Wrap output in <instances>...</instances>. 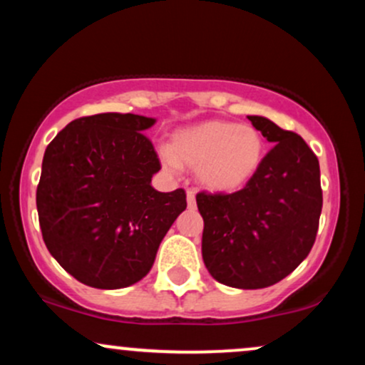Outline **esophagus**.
Masks as SVG:
<instances>
[{
	"label": "esophagus",
	"instance_id": "34e87169",
	"mask_svg": "<svg viewBox=\"0 0 365 365\" xmlns=\"http://www.w3.org/2000/svg\"><path fill=\"white\" fill-rule=\"evenodd\" d=\"M187 204L190 209L195 207V190H192V188L187 190Z\"/></svg>",
	"mask_w": 365,
	"mask_h": 365
}]
</instances>
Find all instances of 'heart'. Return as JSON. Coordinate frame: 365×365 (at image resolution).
I'll list each match as a JSON object with an SVG mask.
<instances>
[{
  "mask_svg": "<svg viewBox=\"0 0 365 365\" xmlns=\"http://www.w3.org/2000/svg\"><path fill=\"white\" fill-rule=\"evenodd\" d=\"M264 154L266 142L252 125L209 120L177 130L170 149L161 150V161L168 170L195 168L207 190L235 192L255 177Z\"/></svg>",
  "mask_w": 365,
  "mask_h": 365,
  "instance_id": "heart-1",
  "label": "heart"
}]
</instances>
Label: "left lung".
<instances>
[{"instance_id": "obj_1", "label": "left lung", "mask_w": 365, "mask_h": 365, "mask_svg": "<svg viewBox=\"0 0 365 365\" xmlns=\"http://www.w3.org/2000/svg\"><path fill=\"white\" fill-rule=\"evenodd\" d=\"M274 148L233 194H197L202 259L216 282L255 290L282 282L311 252L322 209L319 161L295 132L247 116Z\"/></svg>"}]
</instances>
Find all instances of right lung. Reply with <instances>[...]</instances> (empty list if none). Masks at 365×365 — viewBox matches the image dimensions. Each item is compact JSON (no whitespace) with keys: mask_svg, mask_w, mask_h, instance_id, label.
<instances>
[{"mask_svg":"<svg viewBox=\"0 0 365 365\" xmlns=\"http://www.w3.org/2000/svg\"><path fill=\"white\" fill-rule=\"evenodd\" d=\"M154 121L132 113L82 116L46 148L36 194L44 244L87 287L140 282L185 211L183 188L165 194L150 185L161 163L142 132Z\"/></svg>","mask_w":365,"mask_h":365,"instance_id":"right-lung-1","label":"right lung"}]
</instances>
